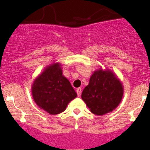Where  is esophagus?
Instances as JSON below:
<instances>
[{"label":"esophagus","instance_id":"34e87169","mask_svg":"<svg viewBox=\"0 0 150 150\" xmlns=\"http://www.w3.org/2000/svg\"><path fill=\"white\" fill-rule=\"evenodd\" d=\"M76 92H77V94H78V97H80V96H81V88H77Z\"/></svg>","mask_w":150,"mask_h":150}]
</instances>
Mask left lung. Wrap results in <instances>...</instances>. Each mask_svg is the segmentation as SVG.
Wrapping results in <instances>:
<instances>
[{"instance_id": "1", "label": "left lung", "mask_w": 150, "mask_h": 150, "mask_svg": "<svg viewBox=\"0 0 150 150\" xmlns=\"http://www.w3.org/2000/svg\"><path fill=\"white\" fill-rule=\"evenodd\" d=\"M124 87L116 74L109 69H98L90 78L81 98L93 114L111 112L122 100Z\"/></svg>"}]
</instances>
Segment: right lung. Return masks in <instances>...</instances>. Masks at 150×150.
<instances>
[{
  "label": "right lung",
  "mask_w": 150,
  "mask_h": 150,
  "mask_svg": "<svg viewBox=\"0 0 150 150\" xmlns=\"http://www.w3.org/2000/svg\"><path fill=\"white\" fill-rule=\"evenodd\" d=\"M34 102L41 109L51 115L63 112L77 93L70 81L62 75L60 63L47 66L31 85Z\"/></svg>",
  "instance_id": "add662e5"
}]
</instances>
